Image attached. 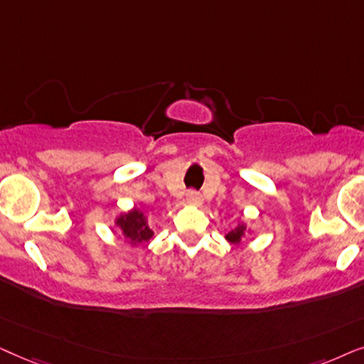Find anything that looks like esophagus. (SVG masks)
I'll list each match as a JSON object with an SVG mask.
<instances>
[{
    "label": "esophagus",
    "instance_id": "esophagus-1",
    "mask_svg": "<svg viewBox=\"0 0 364 364\" xmlns=\"http://www.w3.org/2000/svg\"><path fill=\"white\" fill-rule=\"evenodd\" d=\"M186 201L190 203V205H201L203 200H201V195L195 190H188L186 193Z\"/></svg>",
    "mask_w": 364,
    "mask_h": 364
}]
</instances>
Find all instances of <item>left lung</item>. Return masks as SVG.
Returning a JSON list of instances; mask_svg holds the SVG:
<instances>
[{
	"mask_svg": "<svg viewBox=\"0 0 364 364\" xmlns=\"http://www.w3.org/2000/svg\"><path fill=\"white\" fill-rule=\"evenodd\" d=\"M243 235H245V226H238L235 231L228 232L226 240L231 241V243H240L241 238H243Z\"/></svg>",
	"mask_w": 364,
	"mask_h": 364,
	"instance_id": "left-lung-1",
	"label": "left lung"
}]
</instances>
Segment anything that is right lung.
Returning <instances> with one entry per match:
<instances>
[{
	"instance_id": "right-lung-1",
	"label": "right lung",
	"mask_w": 364,
	"mask_h": 364,
	"mask_svg": "<svg viewBox=\"0 0 364 364\" xmlns=\"http://www.w3.org/2000/svg\"><path fill=\"white\" fill-rule=\"evenodd\" d=\"M118 225L121 226V230H123L126 238H129L132 241H138V243L148 241L153 236V231L148 228L144 215L138 210L121 216L118 220Z\"/></svg>"
}]
</instances>
